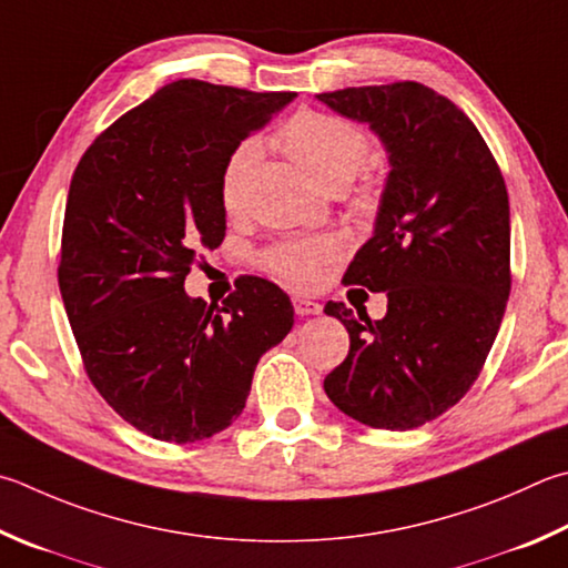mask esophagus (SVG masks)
Returning a JSON list of instances; mask_svg holds the SVG:
<instances>
[{"mask_svg":"<svg viewBox=\"0 0 568 568\" xmlns=\"http://www.w3.org/2000/svg\"><path fill=\"white\" fill-rule=\"evenodd\" d=\"M293 307H295V315H301V317L323 313V305L315 303L313 297H303V295H295L293 297Z\"/></svg>","mask_w":568,"mask_h":568,"instance_id":"1","label":"esophagus"}]
</instances>
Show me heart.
Wrapping results in <instances>:
<instances>
[{
  "instance_id": "obj_1",
  "label": "heart",
  "mask_w": 568,
  "mask_h": 568,
  "mask_svg": "<svg viewBox=\"0 0 568 568\" xmlns=\"http://www.w3.org/2000/svg\"><path fill=\"white\" fill-rule=\"evenodd\" d=\"M277 146L301 166L307 176L329 191H339L353 181L369 159L367 133L355 126L353 121L325 111H301L283 123L277 131ZM257 161V146L253 141H243L229 159H225L219 179L221 209L233 215L241 211L243 191L248 183L251 171ZM375 189L369 181L353 193L355 211H373ZM339 251V243L333 235H317V239L283 243L265 253L267 271L285 277L291 283H311L320 263H325Z\"/></svg>"
}]
</instances>
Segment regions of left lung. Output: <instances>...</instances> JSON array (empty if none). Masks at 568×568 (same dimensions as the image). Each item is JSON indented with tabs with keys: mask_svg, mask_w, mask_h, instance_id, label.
I'll list each match as a JSON object with an SVG mask.
<instances>
[{
	"mask_svg": "<svg viewBox=\"0 0 568 568\" xmlns=\"http://www.w3.org/2000/svg\"><path fill=\"white\" fill-rule=\"evenodd\" d=\"M369 123L389 153L375 233L345 281L387 295L369 320L329 301L349 353L325 377L347 417L375 429H415L445 415L479 377L511 291L509 195L467 113L417 81L317 94Z\"/></svg>",
	"mask_w": 568,
	"mask_h": 568,
	"instance_id": "left-lung-1",
	"label": "left lung"
}]
</instances>
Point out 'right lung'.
Wrapping results in <instances>:
<instances>
[{"mask_svg":"<svg viewBox=\"0 0 568 568\" xmlns=\"http://www.w3.org/2000/svg\"><path fill=\"white\" fill-rule=\"evenodd\" d=\"M295 99L179 79L99 133L71 176L59 291L91 385L143 435L189 445L241 417L255 365L293 327L263 277L223 305L183 291L219 248L225 159Z\"/></svg>","mask_w":568,"mask_h":568,"instance_id":"right-lung-1","label":"right lung"}]
</instances>
